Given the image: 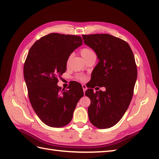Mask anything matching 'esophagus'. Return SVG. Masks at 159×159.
I'll return each mask as SVG.
<instances>
[{
	"mask_svg": "<svg viewBox=\"0 0 159 159\" xmlns=\"http://www.w3.org/2000/svg\"><path fill=\"white\" fill-rule=\"evenodd\" d=\"M82 87H83V92H84V93H85V91L87 90V86L85 85H84V84H83V85H82Z\"/></svg>",
	"mask_w": 159,
	"mask_h": 159,
	"instance_id": "obj_1",
	"label": "esophagus"
}]
</instances>
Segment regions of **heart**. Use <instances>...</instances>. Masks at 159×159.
I'll use <instances>...</instances> for the list:
<instances>
[{"label":"heart","mask_w":159,"mask_h":159,"mask_svg":"<svg viewBox=\"0 0 159 159\" xmlns=\"http://www.w3.org/2000/svg\"><path fill=\"white\" fill-rule=\"evenodd\" d=\"M80 55H82V57L85 61L87 59H88L89 58H90L91 57L95 55V53H94L93 50L89 48H87V47H85V48H83L80 49ZM70 60V57H69L66 61L67 66L69 65ZM76 78L77 80H80V81H84V80H85V76L84 75H82V74H78V75L76 76Z\"/></svg>","instance_id":"1"}]
</instances>
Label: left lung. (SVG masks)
<instances>
[{
  "instance_id": "1",
  "label": "left lung",
  "mask_w": 159,
  "mask_h": 159,
  "mask_svg": "<svg viewBox=\"0 0 159 159\" xmlns=\"http://www.w3.org/2000/svg\"><path fill=\"white\" fill-rule=\"evenodd\" d=\"M82 37L99 59L92 74L94 87L106 88L105 92H93L92 89L85 92L91 100L87 109L89 120L100 129L109 128L121 119L131 102L137 77L134 57L129 44L116 37L109 34Z\"/></svg>"
}]
</instances>
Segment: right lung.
I'll return each instance as SVG.
<instances>
[{
  "label": "right lung",
  "instance_id": "right-lung-1",
  "mask_svg": "<svg viewBox=\"0 0 159 159\" xmlns=\"http://www.w3.org/2000/svg\"><path fill=\"white\" fill-rule=\"evenodd\" d=\"M81 37L50 33L30 48L24 65V77L33 109L43 123L54 128L68 124L83 87L74 82L67 90L57 85L58 78L66 70L70 54L81 46Z\"/></svg>",
  "mask_w": 159,
  "mask_h": 159
}]
</instances>
